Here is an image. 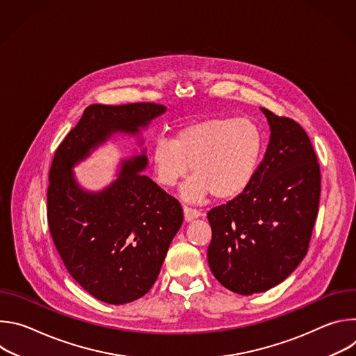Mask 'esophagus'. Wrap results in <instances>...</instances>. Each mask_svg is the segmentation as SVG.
I'll list each match as a JSON object with an SVG mask.
<instances>
[{
    "label": "esophagus",
    "mask_w": 356,
    "mask_h": 356,
    "mask_svg": "<svg viewBox=\"0 0 356 356\" xmlns=\"http://www.w3.org/2000/svg\"><path fill=\"white\" fill-rule=\"evenodd\" d=\"M183 213H184V220L187 222H190V221H193V220H195V218H198L201 216V213L198 210L190 209V207H186V206L183 207Z\"/></svg>",
    "instance_id": "obj_1"
}]
</instances>
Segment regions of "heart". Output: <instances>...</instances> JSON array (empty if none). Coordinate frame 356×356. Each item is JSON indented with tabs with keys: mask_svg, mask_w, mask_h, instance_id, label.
<instances>
[{
	"mask_svg": "<svg viewBox=\"0 0 356 356\" xmlns=\"http://www.w3.org/2000/svg\"><path fill=\"white\" fill-rule=\"evenodd\" d=\"M264 134L249 118H210L180 128L176 138L161 136L152 149L156 180L173 187L191 168L194 176L181 197L201 201L239 195L250 184L264 154Z\"/></svg>",
	"mask_w": 356,
	"mask_h": 356,
	"instance_id": "heart-1",
	"label": "heart"
}]
</instances>
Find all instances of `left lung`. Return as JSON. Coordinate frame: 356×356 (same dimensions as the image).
I'll return each mask as SVG.
<instances>
[{
	"label": "left lung",
	"mask_w": 356,
	"mask_h": 356,
	"mask_svg": "<svg viewBox=\"0 0 356 356\" xmlns=\"http://www.w3.org/2000/svg\"><path fill=\"white\" fill-rule=\"evenodd\" d=\"M270 127L266 154L250 184L207 217L216 279L249 296L282 283L304 259L318 214L321 173L300 124L261 108Z\"/></svg>",
	"instance_id": "left-lung-1"
}]
</instances>
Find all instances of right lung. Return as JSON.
<instances>
[{"instance_id":"add662e5","label":"right lung","mask_w":356,"mask_h":356,"mask_svg":"<svg viewBox=\"0 0 356 356\" xmlns=\"http://www.w3.org/2000/svg\"><path fill=\"white\" fill-rule=\"evenodd\" d=\"M163 113L166 107L154 103L88 106L50 166V235L70 276L108 304L131 302L154 286L183 210L154 180L139 175L147 166L145 149L97 193L81 188L72 169L114 134L138 135Z\"/></svg>"}]
</instances>
